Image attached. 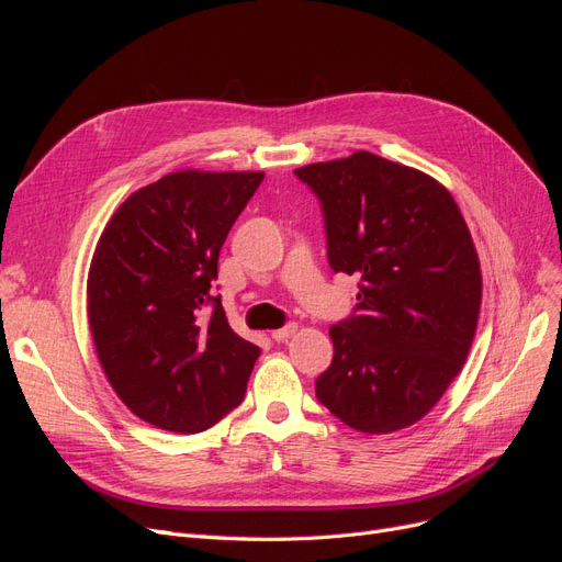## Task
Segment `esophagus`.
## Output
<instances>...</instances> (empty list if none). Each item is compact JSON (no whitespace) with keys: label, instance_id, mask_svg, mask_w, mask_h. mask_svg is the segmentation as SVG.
<instances>
[{"label":"esophagus","instance_id":"esophagus-1","mask_svg":"<svg viewBox=\"0 0 562 562\" xmlns=\"http://www.w3.org/2000/svg\"><path fill=\"white\" fill-rule=\"evenodd\" d=\"M297 333V326L295 323H288V326H283V328H279V330H274L271 333V339H274V342H285L288 337H293Z\"/></svg>","mask_w":562,"mask_h":562}]
</instances>
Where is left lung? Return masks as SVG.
<instances>
[{"instance_id": "left-lung-1", "label": "left lung", "mask_w": 562, "mask_h": 562, "mask_svg": "<svg viewBox=\"0 0 562 562\" xmlns=\"http://www.w3.org/2000/svg\"><path fill=\"white\" fill-rule=\"evenodd\" d=\"M318 196L328 262L359 281L330 328L316 398L363 434L427 415L462 370L481 312V262L452 194L417 168L353 151L295 168Z\"/></svg>"}]
</instances>
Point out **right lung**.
I'll list each match as a JSON object with an SVG mask.
<instances>
[{
	"instance_id": "1",
	"label": "right lung",
	"mask_w": 562,
	"mask_h": 562,
	"mask_svg": "<svg viewBox=\"0 0 562 562\" xmlns=\"http://www.w3.org/2000/svg\"><path fill=\"white\" fill-rule=\"evenodd\" d=\"M262 178L168 173L133 192L100 236L87 285L98 361L151 427L199 434L244 401L260 347L229 328L211 288Z\"/></svg>"
}]
</instances>
